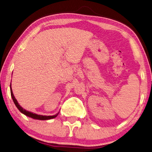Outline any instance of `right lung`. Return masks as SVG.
<instances>
[{
  "label": "right lung",
  "instance_id": "1",
  "mask_svg": "<svg viewBox=\"0 0 152 152\" xmlns=\"http://www.w3.org/2000/svg\"><path fill=\"white\" fill-rule=\"evenodd\" d=\"M10 92H11V96L12 97V99L13 101V102H14L15 106L19 109L20 112L22 113L23 114H24L26 116L32 118H33V119L40 120H50V119L54 118L56 117L57 115L58 114H58H56V115H54V116H43V115H38V114H34L31 112H29V111H28V110H26L19 105L18 102V101H17L16 99L15 98V97H14V96H13V94L12 92L11 85H10Z\"/></svg>",
  "mask_w": 152,
  "mask_h": 152
}]
</instances>
